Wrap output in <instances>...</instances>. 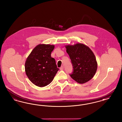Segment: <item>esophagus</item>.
Segmentation results:
<instances>
[{
	"label": "esophagus",
	"instance_id": "obj_1",
	"mask_svg": "<svg viewBox=\"0 0 122 122\" xmlns=\"http://www.w3.org/2000/svg\"><path fill=\"white\" fill-rule=\"evenodd\" d=\"M60 70H64V66H62L60 67Z\"/></svg>",
	"mask_w": 122,
	"mask_h": 122
}]
</instances>
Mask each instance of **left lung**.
I'll return each instance as SVG.
<instances>
[{
	"mask_svg": "<svg viewBox=\"0 0 122 122\" xmlns=\"http://www.w3.org/2000/svg\"><path fill=\"white\" fill-rule=\"evenodd\" d=\"M73 66V72L70 74L77 82L83 84L91 80L95 75L97 64L92 51L81 43L66 46Z\"/></svg>",
	"mask_w": 122,
	"mask_h": 122,
	"instance_id": "obj_1",
	"label": "left lung"
}]
</instances>
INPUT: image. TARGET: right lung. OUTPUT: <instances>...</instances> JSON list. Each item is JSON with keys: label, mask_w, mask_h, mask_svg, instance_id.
Wrapping results in <instances>:
<instances>
[{"label": "right lung", "mask_w": 122, "mask_h": 122, "mask_svg": "<svg viewBox=\"0 0 122 122\" xmlns=\"http://www.w3.org/2000/svg\"><path fill=\"white\" fill-rule=\"evenodd\" d=\"M54 45L39 44L36 46L26 59L25 71L30 81L36 86L44 87L52 81L59 69L51 57Z\"/></svg>", "instance_id": "1"}]
</instances>
